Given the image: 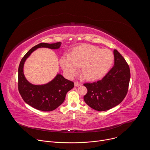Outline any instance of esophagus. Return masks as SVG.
<instances>
[{
	"label": "esophagus",
	"mask_w": 150,
	"mask_h": 150,
	"mask_svg": "<svg viewBox=\"0 0 150 150\" xmlns=\"http://www.w3.org/2000/svg\"><path fill=\"white\" fill-rule=\"evenodd\" d=\"M82 84L81 83H79V82H75V83H74V85L75 87H79V86H80V85H81Z\"/></svg>",
	"instance_id": "1"
}]
</instances>
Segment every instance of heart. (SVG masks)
I'll list each match as a JSON object with an SVG mask.
<instances>
[{"label":"heart","instance_id":"1","mask_svg":"<svg viewBox=\"0 0 150 150\" xmlns=\"http://www.w3.org/2000/svg\"><path fill=\"white\" fill-rule=\"evenodd\" d=\"M113 60L114 55L110 50L84 45L74 48L71 54H64L60 59V64L69 78L76 74L81 66V72L85 78L96 80L108 72Z\"/></svg>","mask_w":150,"mask_h":150}]
</instances>
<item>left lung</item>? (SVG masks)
Wrapping results in <instances>:
<instances>
[{"mask_svg":"<svg viewBox=\"0 0 150 150\" xmlns=\"http://www.w3.org/2000/svg\"><path fill=\"white\" fill-rule=\"evenodd\" d=\"M114 67L104 78L93 83H85L86 104L97 111L108 110L119 104L125 98L131 78L129 65L117 50L113 51Z\"/></svg>","mask_w":150,"mask_h":150,"instance_id":"1","label":"left lung"}]
</instances>
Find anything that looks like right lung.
Listing matches in <instances>:
<instances>
[{"label": "right lung", "instance_id": "add662e5", "mask_svg": "<svg viewBox=\"0 0 150 150\" xmlns=\"http://www.w3.org/2000/svg\"><path fill=\"white\" fill-rule=\"evenodd\" d=\"M61 42L49 44L41 42L31 49L21 59L18 68V90L24 101L33 108L44 112L55 110L65 99L67 93L74 87V83L57 74L47 83L34 85L27 81L24 74V65L27 59L38 48L58 49Z\"/></svg>", "mask_w": 150, "mask_h": 150}]
</instances>
